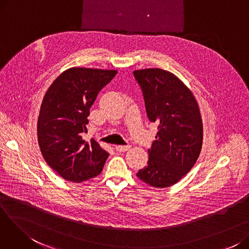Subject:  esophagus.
<instances>
[{"label": "esophagus", "instance_id": "34e87169", "mask_svg": "<svg viewBox=\"0 0 249 249\" xmlns=\"http://www.w3.org/2000/svg\"><path fill=\"white\" fill-rule=\"evenodd\" d=\"M130 148H131V146L130 145H126V146H122V145H117L115 147V149L118 151V152H125L127 150H129Z\"/></svg>", "mask_w": 249, "mask_h": 249}]
</instances>
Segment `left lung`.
<instances>
[{
    "label": "left lung",
    "instance_id": "8db88e82",
    "mask_svg": "<svg viewBox=\"0 0 249 249\" xmlns=\"http://www.w3.org/2000/svg\"><path fill=\"white\" fill-rule=\"evenodd\" d=\"M145 100L149 120L159 125L147 165L137 178L150 187H172L197 161L203 144L200 108L192 90L171 71H134Z\"/></svg>",
    "mask_w": 249,
    "mask_h": 249
}]
</instances>
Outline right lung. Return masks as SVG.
I'll return each instance as SVG.
<instances>
[{"mask_svg":"<svg viewBox=\"0 0 249 249\" xmlns=\"http://www.w3.org/2000/svg\"><path fill=\"white\" fill-rule=\"evenodd\" d=\"M115 70L71 68L48 88L37 121L38 144L47 164L61 178L81 182L99 176L108 152L95 139L85 141L89 108Z\"/></svg>","mask_w":249,"mask_h":249,"instance_id":"obj_1","label":"right lung"}]
</instances>
